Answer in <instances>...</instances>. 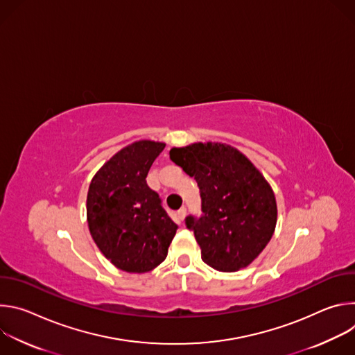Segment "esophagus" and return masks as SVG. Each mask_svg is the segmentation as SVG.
I'll use <instances>...</instances> for the list:
<instances>
[{
  "label": "esophagus",
  "mask_w": 355,
  "mask_h": 355,
  "mask_svg": "<svg viewBox=\"0 0 355 355\" xmlns=\"http://www.w3.org/2000/svg\"><path fill=\"white\" fill-rule=\"evenodd\" d=\"M177 214H178V218H180L181 220H184V218H185V215H187V208L182 207Z\"/></svg>",
  "instance_id": "34e87169"
}]
</instances>
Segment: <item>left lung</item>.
Masks as SVG:
<instances>
[{
	"label": "left lung",
	"mask_w": 355,
	"mask_h": 355,
	"mask_svg": "<svg viewBox=\"0 0 355 355\" xmlns=\"http://www.w3.org/2000/svg\"><path fill=\"white\" fill-rule=\"evenodd\" d=\"M170 159L198 182L202 215L187 216L208 266L233 272L254 261L277 225L275 195L243 153L225 143L173 147Z\"/></svg>",
	"instance_id": "obj_1"
}]
</instances>
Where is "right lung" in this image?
Instances as JSON below:
<instances>
[{
	"mask_svg": "<svg viewBox=\"0 0 355 355\" xmlns=\"http://www.w3.org/2000/svg\"><path fill=\"white\" fill-rule=\"evenodd\" d=\"M166 144L139 140L94 175L87 195V222L101 252L119 270L147 272L162 264L178 226L146 177Z\"/></svg>",
	"mask_w": 355,
	"mask_h": 355,
	"instance_id": "add662e5",
	"label": "right lung"
}]
</instances>
